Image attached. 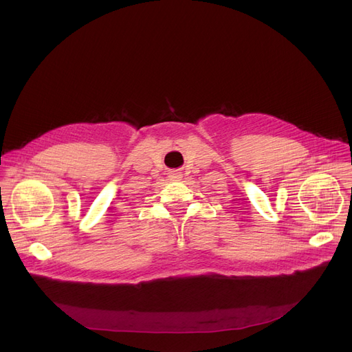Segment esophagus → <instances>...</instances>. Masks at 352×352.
I'll list each match as a JSON object with an SVG mask.
<instances>
[{"mask_svg": "<svg viewBox=\"0 0 352 352\" xmlns=\"http://www.w3.org/2000/svg\"><path fill=\"white\" fill-rule=\"evenodd\" d=\"M169 177H170V180H180L182 179V172L180 170H172L169 173Z\"/></svg>", "mask_w": 352, "mask_h": 352, "instance_id": "obj_1", "label": "esophagus"}]
</instances>
